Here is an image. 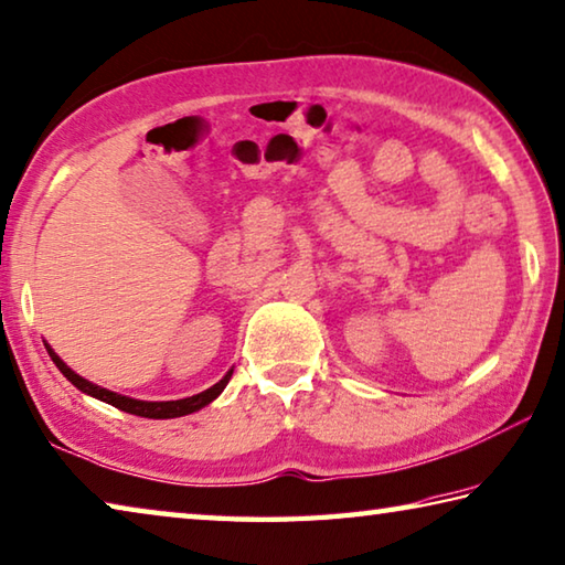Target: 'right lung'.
Masks as SVG:
<instances>
[{"label":"right lung","instance_id":"add662e5","mask_svg":"<svg viewBox=\"0 0 565 565\" xmlns=\"http://www.w3.org/2000/svg\"><path fill=\"white\" fill-rule=\"evenodd\" d=\"M46 351L51 355V361L56 363V367L61 373H64V377L68 383H74L81 393H86L90 397H98L104 399V403L113 405L122 409V413H130V415H138V417H150V419H170V417H182V415H190V413H198V409H202L204 405H210L214 397H217L224 387H227L230 377H232V371L222 377V381L217 385H212L204 390V393L200 395H192V397H182V399H170V403H146V399H132V397H126V395H118V393H110V390L100 387V385H94L84 381V377L76 375L71 367L61 361V358L51 351V348L46 345Z\"/></svg>","mask_w":565,"mask_h":565}]
</instances>
